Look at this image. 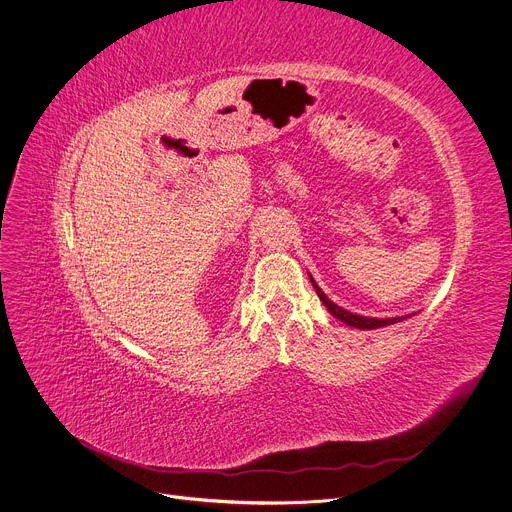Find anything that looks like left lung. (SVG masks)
<instances>
[{"label":"left lung","instance_id":"obj_1","mask_svg":"<svg viewBox=\"0 0 512 512\" xmlns=\"http://www.w3.org/2000/svg\"><path fill=\"white\" fill-rule=\"evenodd\" d=\"M310 282H312V286H314V290H316L318 298L322 300V304L329 308V312H331L335 318H339L341 322L349 324V327H355V329H363V331H371V329L388 327V324H394V322H400V320H404V316H396V318H369V316H359V314L347 312L345 308L337 306L335 302H331L327 296H324V292H322V290L316 286V282L312 280V275H310Z\"/></svg>","mask_w":512,"mask_h":512}]
</instances>
